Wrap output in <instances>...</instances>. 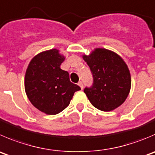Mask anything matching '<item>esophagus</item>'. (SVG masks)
<instances>
[{"label": "esophagus", "instance_id": "34e87169", "mask_svg": "<svg viewBox=\"0 0 155 155\" xmlns=\"http://www.w3.org/2000/svg\"><path fill=\"white\" fill-rule=\"evenodd\" d=\"M78 85H79V86H80V88H82H82H83V82H82V81H79V82H78Z\"/></svg>", "mask_w": 155, "mask_h": 155}]
</instances>
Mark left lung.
<instances>
[{"instance_id":"8db88e82","label":"left lung","mask_w":155,"mask_h":155,"mask_svg":"<svg viewBox=\"0 0 155 155\" xmlns=\"http://www.w3.org/2000/svg\"><path fill=\"white\" fill-rule=\"evenodd\" d=\"M83 59L93 77L91 86L84 88L91 104L102 111L120 106L131 88L130 70L122 58L111 51L97 48Z\"/></svg>"}]
</instances>
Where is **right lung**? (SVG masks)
Instances as JSON below:
<instances>
[{"label":"right lung","instance_id":"obj_1","mask_svg":"<svg viewBox=\"0 0 155 155\" xmlns=\"http://www.w3.org/2000/svg\"><path fill=\"white\" fill-rule=\"evenodd\" d=\"M64 59L57 49L41 52L31 60L25 73L28 98L33 106L49 115L64 110L74 93L81 89L70 82L68 72L61 69Z\"/></svg>","mask_w":155,"mask_h":155}]
</instances>
